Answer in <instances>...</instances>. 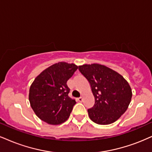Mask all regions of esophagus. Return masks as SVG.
<instances>
[{
    "mask_svg": "<svg viewBox=\"0 0 152 152\" xmlns=\"http://www.w3.org/2000/svg\"><path fill=\"white\" fill-rule=\"evenodd\" d=\"M77 101H78V102H82V101H83V98H82V96H80V97H79V98L77 99Z\"/></svg>",
    "mask_w": 152,
    "mask_h": 152,
    "instance_id": "obj_1",
    "label": "esophagus"
}]
</instances>
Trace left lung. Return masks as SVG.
<instances>
[{
  "label": "left lung",
  "instance_id": "obj_1",
  "mask_svg": "<svg viewBox=\"0 0 152 152\" xmlns=\"http://www.w3.org/2000/svg\"><path fill=\"white\" fill-rule=\"evenodd\" d=\"M79 70L89 82L94 96V105L87 110L90 119L99 125L117 121L128 109L132 98L128 82L102 65H83L79 66Z\"/></svg>",
  "mask_w": 152,
  "mask_h": 152
}]
</instances>
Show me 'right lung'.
<instances>
[{"mask_svg":"<svg viewBox=\"0 0 152 152\" xmlns=\"http://www.w3.org/2000/svg\"><path fill=\"white\" fill-rule=\"evenodd\" d=\"M77 68L73 63L61 62L35 78L29 89V100L34 113L43 121L59 125L69 118L76 102L68 96L67 82Z\"/></svg>","mask_w":152,"mask_h":152,"instance_id":"add662e5","label":"right lung"}]
</instances>
